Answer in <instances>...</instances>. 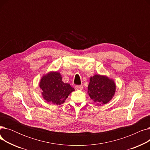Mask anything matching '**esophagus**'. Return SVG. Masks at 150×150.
<instances>
[{"label":"esophagus","instance_id":"esophagus-1","mask_svg":"<svg viewBox=\"0 0 150 150\" xmlns=\"http://www.w3.org/2000/svg\"><path fill=\"white\" fill-rule=\"evenodd\" d=\"M75 88L77 90H82L83 89V86L82 85H75Z\"/></svg>","mask_w":150,"mask_h":150}]
</instances>
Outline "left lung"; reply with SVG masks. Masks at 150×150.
<instances>
[{
    "instance_id": "left-lung-1",
    "label": "left lung",
    "mask_w": 150,
    "mask_h": 150,
    "mask_svg": "<svg viewBox=\"0 0 150 150\" xmlns=\"http://www.w3.org/2000/svg\"><path fill=\"white\" fill-rule=\"evenodd\" d=\"M115 84L107 76L96 75L90 78L88 93L93 101L105 105L111 100L115 92Z\"/></svg>"
}]
</instances>
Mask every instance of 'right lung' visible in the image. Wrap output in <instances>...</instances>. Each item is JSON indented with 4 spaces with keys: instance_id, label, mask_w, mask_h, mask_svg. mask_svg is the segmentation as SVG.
Segmentation results:
<instances>
[{
    "instance_id": "1",
    "label": "right lung",
    "mask_w": 150,
    "mask_h": 150,
    "mask_svg": "<svg viewBox=\"0 0 150 150\" xmlns=\"http://www.w3.org/2000/svg\"><path fill=\"white\" fill-rule=\"evenodd\" d=\"M42 97L47 102L59 105L64 103L69 94L75 89L68 83H64L57 72L44 76L39 83Z\"/></svg>"
}]
</instances>
